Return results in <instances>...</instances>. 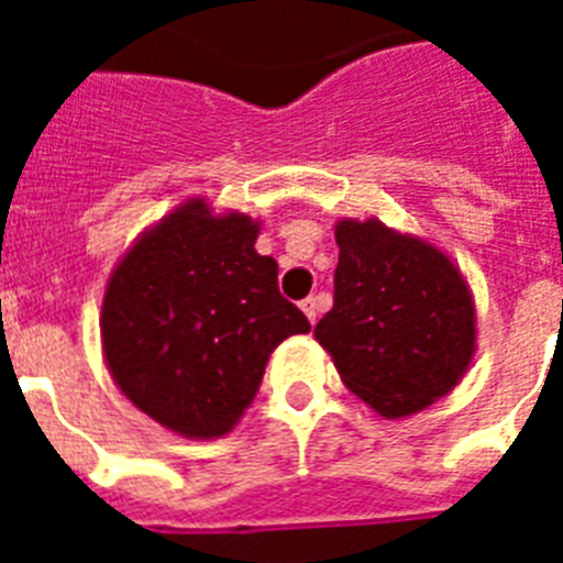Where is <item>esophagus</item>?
<instances>
[{
	"label": "esophagus",
	"instance_id": "obj_1",
	"mask_svg": "<svg viewBox=\"0 0 563 563\" xmlns=\"http://www.w3.org/2000/svg\"><path fill=\"white\" fill-rule=\"evenodd\" d=\"M300 309H303V316L309 318V324H316L318 316H321V303H318V298L300 300Z\"/></svg>",
	"mask_w": 563,
	"mask_h": 563
}]
</instances>
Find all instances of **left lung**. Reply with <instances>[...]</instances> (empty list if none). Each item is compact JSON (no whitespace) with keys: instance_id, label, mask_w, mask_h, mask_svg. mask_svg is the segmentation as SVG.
<instances>
[{"instance_id":"left-lung-1","label":"left lung","mask_w":563,"mask_h":563,"mask_svg":"<svg viewBox=\"0 0 563 563\" xmlns=\"http://www.w3.org/2000/svg\"><path fill=\"white\" fill-rule=\"evenodd\" d=\"M335 245L333 309L318 321V344L379 418L423 411L471 368V286L441 247L379 219L335 221Z\"/></svg>"}]
</instances>
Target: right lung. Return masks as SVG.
<instances>
[{
	"mask_svg": "<svg viewBox=\"0 0 563 563\" xmlns=\"http://www.w3.org/2000/svg\"><path fill=\"white\" fill-rule=\"evenodd\" d=\"M256 236L260 221L245 212L189 198L140 233L104 286L99 327L113 383L184 438L228 435L274 347L309 333Z\"/></svg>",
	"mask_w": 563,
	"mask_h": 563,
	"instance_id": "right-lung-1",
	"label": "right lung"
}]
</instances>
